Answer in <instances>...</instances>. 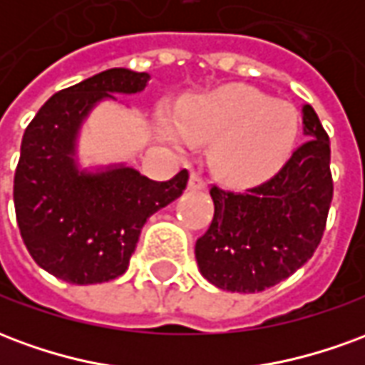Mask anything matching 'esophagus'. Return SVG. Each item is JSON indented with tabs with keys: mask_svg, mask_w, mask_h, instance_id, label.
I'll return each mask as SVG.
<instances>
[{
	"mask_svg": "<svg viewBox=\"0 0 365 365\" xmlns=\"http://www.w3.org/2000/svg\"><path fill=\"white\" fill-rule=\"evenodd\" d=\"M207 187L205 180L201 178L199 174H191L190 178V183H187V190L190 191H203Z\"/></svg>",
	"mask_w": 365,
	"mask_h": 365,
	"instance_id": "esophagus-1",
	"label": "esophagus"
}]
</instances>
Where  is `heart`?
<instances>
[{"instance_id": "b5f03b06", "label": "heart", "mask_w": 365, "mask_h": 365, "mask_svg": "<svg viewBox=\"0 0 365 365\" xmlns=\"http://www.w3.org/2000/svg\"><path fill=\"white\" fill-rule=\"evenodd\" d=\"M177 133L164 123L170 143H209V162L215 174L237 185L269 180L289 160L299 133L295 107L275 101L250 86H227L193 96L175 111Z\"/></svg>"}]
</instances>
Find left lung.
I'll return each mask as SVG.
<instances>
[{
    "instance_id": "left-lung-1",
    "label": "left lung",
    "mask_w": 365,
    "mask_h": 365,
    "mask_svg": "<svg viewBox=\"0 0 365 365\" xmlns=\"http://www.w3.org/2000/svg\"><path fill=\"white\" fill-rule=\"evenodd\" d=\"M303 135L307 143L269 182L245 193L211 187L215 215L195 260L215 287L264 291L311 260L332 201L330 140L311 105H303Z\"/></svg>"
}]
</instances>
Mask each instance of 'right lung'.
Wrapping results in <instances>:
<instances>
[{"label":"right lung","mask_w":365,"mask_h":365,"mask_svg":"<svg viewBox=\"0 0 365 365\" xmlns=\"http://www.w3.org/2000/svg\"><path fill=\"white\" fill-rule=\"evenodd\" d=\"M150 76L111 68L58 91L23 135L13 201L33 260L74 285L111 282L127 272L146 219L180 197L187 170L154 182L127 164L82 168L80 130L101 101L135 96Z\"/></svg>","instance_id":"right-lung-1"}]
</instances>
